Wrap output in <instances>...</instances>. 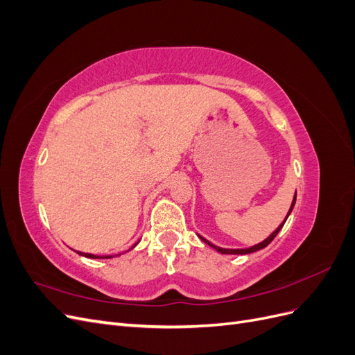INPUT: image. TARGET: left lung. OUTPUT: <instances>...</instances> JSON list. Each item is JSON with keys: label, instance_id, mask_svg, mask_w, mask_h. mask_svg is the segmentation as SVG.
Returning <instances> with one entry per match:
<instances>
[{"label": "left lung", "instance_id": "obj_1", "mask_svg": "<svg viewBox=\"0 0 355 355\" xmlns=\"http://www.w3.org/2000/svg\"><path fill=\"white\" fill-rule=\"evenodd\" d=\"M295 202H296V196H295V198H293V201H292V206H290V210H288V213H287V216H286V219H284V222L287 220V218H288V214L292 213V210H293V206H295ZM284 222L280 225V227H278L270 237H268L266 240H263L262 243H259V244H256V245H252V247H249V249H222V247H218V245H214V244H211L209 240H206V239H202L201 235H198V237L206 243V244H209L210 247H213L214 250L216 252H219V253H222V254H249V253H253V252H257V250H261V249H265V247L270 244L274 239H275V235L280 232V230L283 228V225H284Z\"/></svg>", "mask_w": 355, "mask_h": 355}]
</instances>
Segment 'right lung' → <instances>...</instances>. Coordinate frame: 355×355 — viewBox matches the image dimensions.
Instances as JSON below:
<instances>
[{"mask_svg":"<svg viewBox=\"0 0 355 355\" xmlns=\"http://www.w3.org/2000/svg\"><path fill=\"white\" fill-rule=\"evenodd\" d=\"M137 244V243H136ZM135 244V245H136ZM133 245V247H135ZM133 247H132V249H133ZM78 254H81V256H85V257H90V259H111V257L112 256H96V254H92V253H83V252H77Z\"/></svg>","mask_w":355,"mask_h":355,"instance_id":"right-lung-1","label":"right lung"}]
</instances>
